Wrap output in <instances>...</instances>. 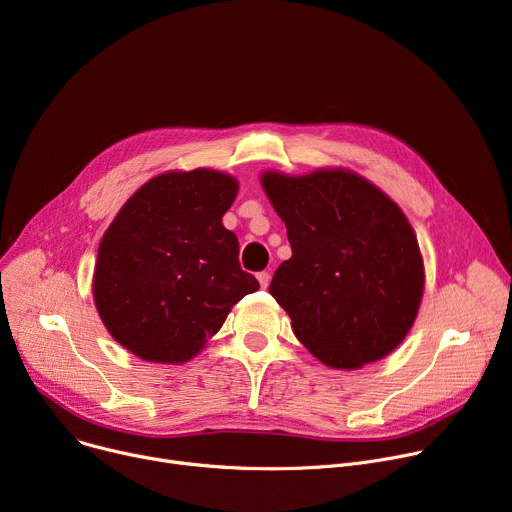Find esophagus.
<instances>
[{
    "instance_id": "34e87169",
    "label": "esophagus",
    "mask_w": 512,
    "mask_h": 512,
    "mask_svg": "<svg viewBox=\"0 0 512 512\" xmlns=\"http://www.w3.org/2000/svg\"><path fill=\"white\" fill-rule=\"evenodd\" d=\"M256 279H258V283H260V287H262V289H266V287L270 285V274H268L266 270L258 272V274H256Z\"/></svg>"
}]
</instances>
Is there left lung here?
Instances as JSON below:
<instances>
[{
    "instance_id": "left-lung-1",
    "label": "left lung",
    "mask_w": 512,
    "mask_h": 512,
    "mask_svg": "<svg viewBox=\"0 0 512 512\" xmlns=\"http://www.w3.org/2000/svg\"><path fill=\"white\" fill-rule=\"evenodd\" d=\"M293 256L268 293L299 342L332 369H361L400 346L424 293V264L404 211L342 168L305 176L264 172Z\"/></svg>"
}]
</instances>
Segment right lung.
<instances>
[{
	"label": "right lung",
	"mask_w": 512,
	"mask_h": 512,
	"mask_svg": "<svg viewBox=\"0 0 512 512\" xmlns=\"http://www.w3.org/2000/svg\"><path fill=\"white\" fill-rule=\"evenodd\" d=\"M238 188L217 170L166 172L145 182L106 229L94 301L110 336L135 357L190 361L231 307L260 289L221 223Z\"/></svg>",
	"instance_id": "obj_1"
}]
</instances>
